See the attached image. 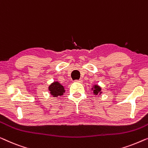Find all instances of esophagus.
<instances>
[{
    "mask_svg": "<svg viewBox=\"0 0 148 148\" xmlns=\"http://www.w3.org/2000/svg\"><path fill=\"white\" fill-rule=\"evenodd\" d=\"M76 82H78V83H81V82H82V80H76Z\"/></svg>",
    "mask_w": 148,
    "mask_h": 148,
    "instance_id": "1",
    "label": "esophagus"
}]
</instances>
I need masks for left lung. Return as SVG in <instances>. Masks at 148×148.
Instances as JSON below:
<instances>
[{
    "label": "left lung",
    "mask_w": 148,
    "mask_h": 148,
    "mask_svg": "<svg viewBox=\"0 0 148 148\" xmlns=\"http://www.w3.org/2000/svg\"><path fill=\"white\" fill-rule=\"evenodd\" d=\"M92 90H93V93H94L95 95H101L102 93L101 88L97 84H95L94 86H93V87L92 88Z\"/></svg>",
    "instance_id": "1"
}]
</instances>
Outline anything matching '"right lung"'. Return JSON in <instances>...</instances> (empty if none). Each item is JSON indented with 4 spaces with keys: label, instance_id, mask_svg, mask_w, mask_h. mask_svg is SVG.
<instances>
[{
    "label": "right lung",
    "instance_id": "obj_1",
    "mask_svg": "<svg viewBox=\"0 0 148 148\" xmlns=\"http://www.w3.org/2000/svg\"><path fill=\"white\" fill-rule=\"evenodd\" d=\"M48 90L50 92L51 95H52L53 97L62 96L65 92L64 87L58 81H55V82L51 83L48 86Z\"/></svg>",
    "mask_w": 148,
    "mask_h": 148
}]
</instances>
